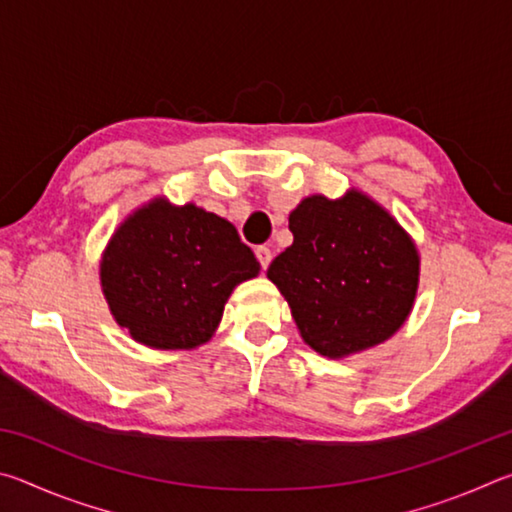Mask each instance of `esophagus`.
Listing matches in <instances>:
<instances>
[{"instance_id":"esophagus-1","label":"esophagus","mask_w":512,"mask_h":512,"mask_svg":"<svg viewBox=\"0 0 512 512\" xmlns=\"http://www.w3.org/2000/svg\"><path fill=\"white\" fill-rule=\"evenodd\" d=\"M255 255H257V259H259V264H262V268L266 271L268 264H271V259H273L271 248H268V246H259V248L255 250Z\"/></svg>"}]
</instances>
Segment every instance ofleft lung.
<instances>
[{
    "instance_id": "1",
    "label": "left lung",
    "mask_w": 512,
    "mask_h": 512,
    "mask_svg": "<svg viewBox=\"0 0 512 512\" xmlns=\"http://www.w3.org/2000/svg\"><path fill=\"white\" fill-rule=\"evenodd\" d=\"M293 244L268 266L302 339L325 357L386 341L409 316L420 259L391 214L359 192L309 196L289 214Z\"/></svg>"
}]
</instances>
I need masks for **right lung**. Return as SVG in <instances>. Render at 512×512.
<instances>
[{"instance_id": "right-lung-1", "label": "right lung", "mask_w": 512, "mask_h": 512, "mask_svg": "<svg viewBox=\"0 0 512 512\" xmlns=\"http://www.w3.org/2000/svg\"><path fill=\"white\" fill-rule=\"evenodd\" d=\"M257 273L259 262L235 225L192 203L153 201L112 235L101 287L135 341L192 350L214 334L232 289Z\"/></svg>"}]
</instances>
